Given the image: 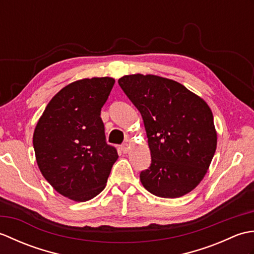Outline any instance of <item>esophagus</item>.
Segmentation results:
<instances>
[{"mask_svg":"<svg viewBox=\"0 0 254 254\" xmlns=\"http://www.w3.org/2000/svg\"><path fill=\"white\" fill-rule=\"evenodd\" d=\"M128 149H130V146H128L127 144H123V145H121V150H122V153L127 154V153L128 152Z\"/></svg>","mask_w":254,"mask_h":254,"instance_id":"34e87169","label":"esophagus"}]
</instances>
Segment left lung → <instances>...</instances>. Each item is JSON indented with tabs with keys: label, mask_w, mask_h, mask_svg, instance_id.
<instances>
[{
	"label": "left lung",
	"mask_w": 254,
	"mask_h": 254,
	"mask_svg": "<svg viewBox=\"0 0 254 254\" xmlns=\"http://www.w3.org/2000/svg\"><path fill=\"white\" fill-rule=\"evenodd\" d=\"M122 90L141 112L152 164L139 175L156 196L186 195L203 180L217 146L213 113L201 97L174 79L124 75Z\"/></svg>",
	"instance_id": "1"
}]
</instances>
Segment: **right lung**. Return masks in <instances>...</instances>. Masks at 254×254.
<instances>
[{
	"instance_id": "1",
	"label": "right lung",
	"mask_w": 254,
	"mask_h": 254,
	"mask_svg": "<svg viewBox=\"0 0 254 254\" xmlns=\"http://www.w3.org/2000/svg\"><path fill=\"white\" fill-rule=\"evenodd\" d=\"M116 80H75L53 97L35 127L37 165L55 190L75 202H86L104 190L115 147L106 143L100 111Z\"/></svg>"
}]
</instances>
